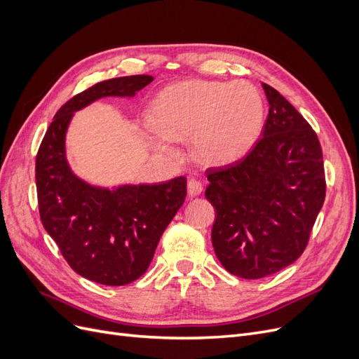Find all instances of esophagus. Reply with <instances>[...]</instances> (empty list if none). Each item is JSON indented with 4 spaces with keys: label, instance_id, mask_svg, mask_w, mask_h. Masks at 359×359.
I'll return each mask as SVG.
<instances>
[{
    "label": "esophagus",
    "instance_id": "esophagus-1",
    "mask_svg": "<svg viewBox=\"0 0 359 359\" xmlns=\"http://www.w3.org/2000/svg\"><path fill=\"white\" fill-rule=\"evenodd\" d=\"M202 190H203V186H202L201 181L194 180V178L189 180V182H187V191H189L190 196H193V198L194 196H199V194L202 193Z\"/></svg>",
    "mask_w": 359,
    "mask_h": 359
}]
</instances>
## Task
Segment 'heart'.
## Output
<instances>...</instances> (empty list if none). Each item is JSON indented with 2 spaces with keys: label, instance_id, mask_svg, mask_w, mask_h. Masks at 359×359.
Instances as JSON below:
<instances>
[{
  "label": "heart",
  "instance_id": "heart-1",
  "mask_svg": "<svg viewBox=\"0 0 359 359\" xmlns=\"http://www.w3.org/2000/svg\"><path fill=\"white\" fill-rule=\"evenodd\" d=\"M264 100L253 83L191 79L166 86L153 99L147 139L156 151L175 157L169 140L187 142L208 165H227L253 148L264 124Z\"/></svg>",
  "mask_w": 359,
  "mask_h": 359
}]
</instances>
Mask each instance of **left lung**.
<instances>
[{"label":"left lung","instance_id":"1","mask_svg":"<svg viewBox=\"0 0 359 359\" xmlns=\"http://www.w3.org/2000/svg\"><path fill=\"white\" fill-rule=\"evenodd\" d=\"M262 86L269 103L262 137L244 158L206 170L215 256L248 280L278 273L304 253L327 193L316 132L277 90Z\"/></svg>","mask_w":359,"mask_h":359}]
</instances>
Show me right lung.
Instances as JSON below:
<instances>
[{"mask_svg":"<svg viewBox=\"0 0 359 359\" xmlns=\"http://www.w3.org/2000/svg\"><path fill=\"white\" fill-rule=\"evenodd\" d=\"M153 76L114 78L90 86L53 116L36 157L39 212L62 257L79 276L124 286L145 274L160 238L187 194L186 177L116 190L91 187L73 175L64 137L76 111L107 95L133 97Z\"/></svg>","mask_w":359,"mask_h":359,"instance_id":"obj_1","label":"right lung"}]
</instances>
